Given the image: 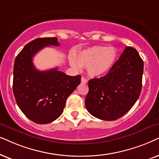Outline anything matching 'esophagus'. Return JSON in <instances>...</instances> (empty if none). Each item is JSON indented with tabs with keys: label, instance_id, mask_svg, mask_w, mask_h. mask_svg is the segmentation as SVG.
<instances>
[{
	"label": "esophagus",
	"instance_id": "obj_1",
	"mask_svg": "<svg viewBox=\"0 0 159 159\" xmlns=\"http://www.w3.org/2000/svg\"><path fill=\"white\" fill-rule=\"evenodd\" d=\"M81 83L82 84H86L87 83V80L86 79V78H84V77L81 78Z\"/></svg>",
	"mask_w": 159,
	"mask_h": 159
}]
</instances>
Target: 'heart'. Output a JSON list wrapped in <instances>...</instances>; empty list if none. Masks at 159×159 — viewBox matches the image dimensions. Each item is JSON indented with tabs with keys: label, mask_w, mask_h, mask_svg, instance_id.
I'll list each match as a JSON object with an SVG mask.
<instances>
[{
	"label": "heart",
	"mask_w": 159,
	"mask_h": 159,
	"mask_svg": "<svg viewBox=\"0 0 159 159\" xmlns=\"http://www.w3.org/2000/svg\"><path fill=\"white\" fill-rule=\"evenodd\" d=\"M117 50L114 47L96 46L79 53L75 60H70V64L75 68H88L91 77H100L112 69L117 60Z\"/></svg>",
	"instance_id": "b5f03b06"
}]
</instances>
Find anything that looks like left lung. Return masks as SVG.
<instances>
[{"label":"left lung","instance_id":"8db88e82","mask_svg":"<svg viewBox=\"0 0 159 159\" xmlns=\"http://www.w3.org/2000/svg\"><path fill=\"white\" fill-rule=\"evenodd\" d=\"M143 67L137 51L126 47L107 75L89 81L85 105L89 113L105 120L125 115L140 95Z\"/></svg>","mask_w":159,"mask_h":159}]
</instances>
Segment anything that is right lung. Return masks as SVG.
<instances>
[{
  "label": "right lung",
  "instance_id": "obj_1",
  "mask_svg": "<svg viewBox=\"0 0 159 159\" xmlns=\"http://www.w3.org/2000/svg\"><path fill=\"white\" fill-rule=\"evenodd\" d=\"M60 46L57 38L33 40L16 56L14 66L13 92L21 111L30 120L48 124L62 113L70 95L81 83V76L67 75L57 68L40 71L33 58L48 46Z\"/></svg>",
  "mask_w": 159,
  "mask_h": 159
}]
</instances>
